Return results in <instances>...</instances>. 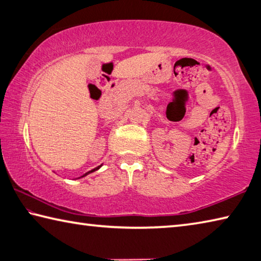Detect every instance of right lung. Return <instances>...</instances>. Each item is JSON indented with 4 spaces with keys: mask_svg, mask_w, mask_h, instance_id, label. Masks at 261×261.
<instances>
[{
    "mask_svg": "<svg viewBox=\"0 0 261 261\" xmlns=\"http://www.w3.org/2000/svg\"><path fill=\"white\" fill-rule=\"evenodd\" d=\"M100 168H101V166H99V167H96V168H94V169H92V170H90V171H87V173H86V174H84L83 176H81V177H85V176H86V175H88V174H91V173H93V171H95V170H98V169H100ZM81 177H79V178H81Z\"/></svg>",
    "mask_w": 261,
    "mask_h": 261,
    "instance_id": "1",
    "label": "right lung"
}]
</instances>
